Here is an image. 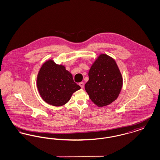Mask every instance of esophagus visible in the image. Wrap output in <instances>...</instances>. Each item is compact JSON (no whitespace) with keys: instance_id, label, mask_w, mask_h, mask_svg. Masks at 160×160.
<instances>
[{"instance_id":"34e87169","label":"esophagus","mask_w":160,"mask_h":160,"mask_svg":"<svg viewBox=\"0 0 160 160\" xmlns=\"http://www.w3.org/2000/svg\"><path fill=\"white\" fill-rule=\"evenodd\" d=\"M79 85L80 86V87H81V88H84V83L83 82H80V83H79Z\"/></svg>"}]
</instances>
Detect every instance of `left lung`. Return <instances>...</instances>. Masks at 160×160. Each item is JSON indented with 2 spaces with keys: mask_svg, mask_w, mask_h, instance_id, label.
Here are the masks:
<instances>
[{
  "mask_svg": "<svg viewBox=\"0 0 160 160\" xmlns=\"http://www.w3.org/2000/svg\"><path fill=\"white\" fill-rule=\"evenodd\" d=\"M85 90L97 106L109 105L118 97L123 84L122 74L116 61L101 54L92 65Z\"/></svg>",
  "mask_w": 160,
  "mask_h": 160,
  "instance_id": "8db88e82",
  "label": "left lung"
}]
</instances>
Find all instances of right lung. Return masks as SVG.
I'll use <instances>...</instances> for the list:
<instances>
[{
	"label": "right lung",
	"instance_id": "add662e5",
	"mask_svg": "<svg viewBox=\"0 0 160 160\" xmlns=\"http://www.w3.org/2000/svg\"><path fill=\"white\" fill-rule=\"evenodd\" d=\"M37 85L42 99L56 107L67 103L72 93L81 88L65 66L58 65L52 59L46 61L41 67Z\"/></svg>",
	"mask_w": 160,
	"mask_h": 160
}]
</instances>
